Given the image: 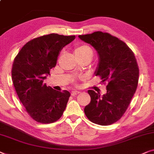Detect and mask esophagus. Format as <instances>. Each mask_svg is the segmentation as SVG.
<instances>
[{
	"instance_id": "1",
	"label": "esophagus",
	"mask_w": 154,
	"mask_h": 154,
	"mask_svg": "<svg viewBox=\"0 0 154 154\" xmlns=\"http://www.w3.org/2000/svg\"><path fill=\"white\" fill-rule=\"evenodd\" d=\"M81 92H80V91H78V90H73L72 92V94L73 95V96H74V95H76V94H79Z\"/></svg>"
}]
</instances>
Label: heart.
Instances as JSON below:
<instances>
[{"instance_id":"1","label":"heart","mask_w":154,"mask_h":154,"mask_svg":"<svg viewBox=\"0 0 154 154\" xmlns=\"http://www.w3.org/2000/svg\"><path fill=\"white\" fill-rule=\"evenodd\" d=\"M88 53H92V49L87 45H79L75 47V54L82 55Z\"/></svg>"}]
</instances>
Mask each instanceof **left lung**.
<instances>
[{
	"mask_svg": "<svg viewBox=\"0 0 154 154\" xmlns=\"http://www.w3.org/2000/svg\"><path fill=\"white\" fill-rule=\"evenodd\" d=\"M79 37L97 51L99 62L94 74L101 82H108L103 95L88 91L91 101L85 107V114L93 123L110 125L124 114L136 91L139 68L135 55L124 42L109 33L97 31Z\"/></svg>",
	"mask_w": 154,
	"mask_h": 154,
	"instance_id": "8db88e82",
	"label": "left lung"
}]
</instances>
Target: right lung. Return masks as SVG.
<instances>
[{"label":"right lung","instance_id":"1","mask_svg":"<svg viewBox=\"0 0 154 154\" xmlns=\"http://www.w3.org/2000/svg\"><path fill=\"white\" fill-rule=\"evenodd\" d=\"M55 33L37 37L24 45L13 62L12 81L28 115L42 124L62 117L70 97L67 90H55L44 80L57 64L61 50L75 39Z\"/></svg>","mask_w":154,"mask_h":154}]
</instances>
